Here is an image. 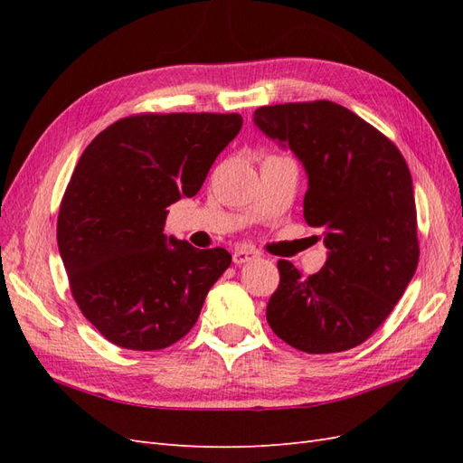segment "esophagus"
<instances>
[{"label": "esophagus", "mask_w": 463, "mask_h": 463, "mask_svg": "<svg viewBox=\"0 0 463 463\" xmlns=\"http://www.w3.org/2000/svg\"><path fill=\"white\" fill-rule=\"evenodd\" d=\"M259 257L260 255L253 249H235L233 250V262L235 264H245V262H250V260H255Z\"/></svg>", "instance_id": "1"}]
</instances>
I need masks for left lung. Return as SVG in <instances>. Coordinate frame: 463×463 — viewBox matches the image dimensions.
Wrapping results in <instances>:
<instances>
[{"instance_id":"8db88e82","label":"left lung","mask_w":463,"mask_h":463,"mask_svg":"<svg viewBox=\"0 0 463 463\" xmlns=\"http://www.w3.org/2000/svg\"><path fill=\"white\" fill-rule=\"evenodd\" d=\"M255 125L303 164V216L325 232L328 249L325 266L309 278L278 260L279 286L266 320L299 352H345L383 325L415 274L410 167L388 137L328 100L262 106Z\"/></svg>"}]
</instances>
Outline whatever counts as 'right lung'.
I'll return each instance as SVG.
<instances>
[{
	"mask_svg": "<svg viewBox=\"0 0 463 463\" xmlns=\"http://www.w3.org/2000/svg\"><path fill=\"white\" fill-rule=\"evenodd\" d=\"M240 114H138L111 123L80 154L58 216V247L80 313L135 352L194 326L226 249L164 233L167 206L194 197L240 133Z\"/></svg>",
	"mask_w": 463,
	"mask_h": 463,
	"instance_id": "obj_1",
	"label": "right lung"
}]
</instances>
